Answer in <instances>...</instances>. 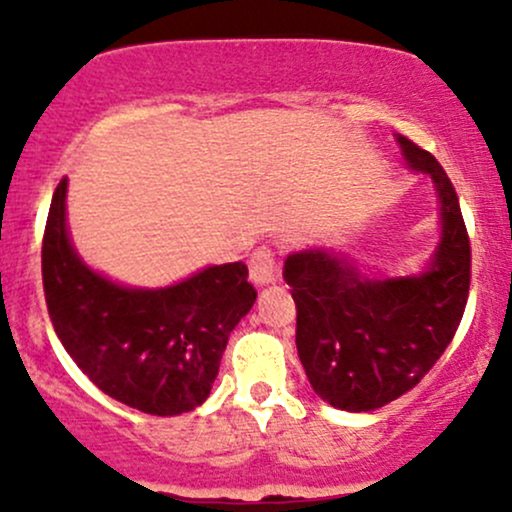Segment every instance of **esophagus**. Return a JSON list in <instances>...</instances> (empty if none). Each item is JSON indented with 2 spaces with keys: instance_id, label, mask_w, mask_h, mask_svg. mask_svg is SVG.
I'll return each mask as SVG.
<instances>
[{
  "instance_id": "34e87169",
  "label": "esophagus",
  "mask_w": 512,
  "mask_h": 512,
  "mask_svg": "<svg viewBox=\"0 0 512 512\" xmlns=\"http://www.w3.org/2000/svg\"><path fill=\"white\" fill-rule=\"evenodd\" d=\"M250 281L255 286H267L276 281V260L269 248H257L250 257Z\"/></svg>"
}]
</instances>
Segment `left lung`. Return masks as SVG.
I'll use <instances>...</instances> for the list:
<instances>
[{
    "mask_svg": "<svg viewBox=\"0 0 512 512\" xmlns=\"http://www.w3.org/2000/svg\"><path fill=\"white\" fill-rule=\"evenodd\" d=\"M397 144L440 202V243L424 272L366 276L327 248L284 262L298 358L315 395L344 411L380 409L419 383L455 337L469 296L472 248L455 187L428 151L402 134Z\"/></svg>",
    "mask_w": 512,
    "mask_h": 512,
    "instance_id": "left-lung-1",
    "label": "left lung"
}]
</instances>
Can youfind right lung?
Returning a JSON list of instances; mask_svg holds the SVG:
<instances>
[{"label": "right lung", "mask_w": 512, "mask_h": 512, "mask_svg": "<svg viewBox=\"0 0 512 512\" xmlns=\"http://www.w3.org/2000/svg\"><path fill=\"white\" fill-rule=\"evenodd\" d=\"M67 178L52 195L43 289L57 337L98 390L154 416L209 397L233 327L257 291L243 262L214 264L166 289H132L93 272L67 231Z\"/></svg>", "instance_id": "add662e5"}]
</instances>
